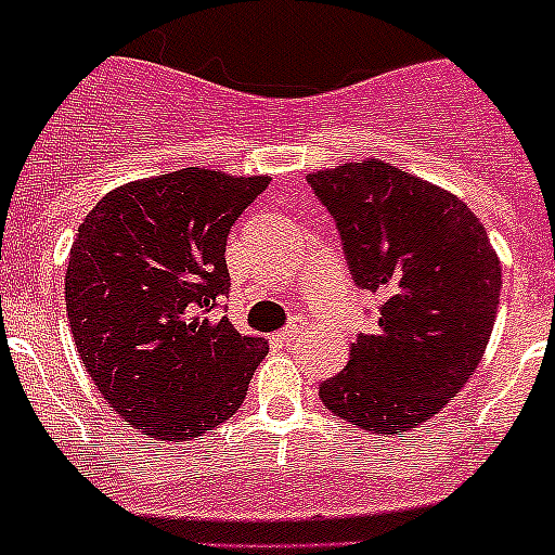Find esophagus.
<instances>
[{
	"mask_svg": "<svg viewBox=\"0 0 555 555\" xmlns=\"http://www.w3.org/2000/svg\"><path fill=\"white\" fill-rule=\"evenodd\" d=\"M302 331H306V322H302V320H294L292 325H286L281 333H278V338H281V341H292V338L300 336Z\"/></svg>",
	"mask_w": 555,
	"mask_h": 555,
	"instance_id": "obj_1",
	"label": "esophagus"
}]
</instances>
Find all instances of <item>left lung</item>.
I'll return each mask as SVG.
<instances>
[{"label": "left lung", "mask_w": 555, "mask_h": 555, "mask_svg": "<svg viewBox=\"0 0 555 555\" xmlns=\"http://www.w3.org/2000/svg\"><path fill=\"white\" fill-rule=\"evenodd\" d=\"M336 219L358 288L380 297L375 333L320 386L336 416L403 434L448 405L492 336L500 261L483 224L450 191L384 160L308 175Z\"/></svg>", "instance_id": "1"}]
</instances>
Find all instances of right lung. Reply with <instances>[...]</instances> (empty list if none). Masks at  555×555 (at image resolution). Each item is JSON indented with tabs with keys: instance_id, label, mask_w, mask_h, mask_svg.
Masks as SVG:
<instances>
[{
	"instance_id": "1",
	"label": "right lung",
	"mask_w": 555,
	"mask_h": 555,
	"mask_svg": "<svg viewBox=\"0 0 555 555\" xmlns=\"http://www.w3.org/2000/svg\"><path fill=\"white\" fill-rule=\"evenodd\" d=\"M269 178L189 166L119 185L77 228L66 311L88 375L130 428L178 442L242 409L269 352L214 308L228 233Z\"/></svg>"
}]
</instances>
